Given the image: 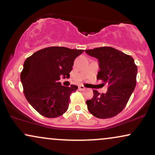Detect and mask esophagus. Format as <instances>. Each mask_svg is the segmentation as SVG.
<instances>
[{
	"label": "esophagus",
	"instance_id": "obj_1",
	"mask_svg": "<svg viewBox=\"0 0 155 155\" xmlns=\"http://www.w3.org/2000/svg\"><path fill=\"white\" fill-rule=\"evenodd\" d=\"M79 89L80 90H85V89H86V88L84 87L83 85H80L79 87Z\"/></svg>",
	"mask_w": 155,
	"mask_h": 155
}]
</instances>
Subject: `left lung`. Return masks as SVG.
Returning <instances> with one entry per match:
<instances>
[{
    "mask_svg": "<svg viewBox=\"0 0 155 155\" xmlns=\"http://www.w3.org/2000/svg\"><path fill=\"white\" fill-rule=\"evenodd\" d=\"M85 52L99 61L97 79L102 80L103 85H108L105 94L93 90V98L86 101L88 110L97 118L116 116L126 107L136 87L137 66L132 56L112 47H99Z\"/></svg>",
    "mask_w": 155,
    "mask_h": 155,
    "instance_id": "8db88e82",
    "label": "left lung"
}]
</instances>
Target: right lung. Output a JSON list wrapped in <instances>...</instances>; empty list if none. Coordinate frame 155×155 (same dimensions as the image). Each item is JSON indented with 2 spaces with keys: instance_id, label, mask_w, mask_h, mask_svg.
<instances>
[{
  "instance_id": "obj_1",
  "label": "right lung",
  "mask_w": 155,
  "mask_h": 155,
  "mask_svg": "<svg viewBox=\"0 0 155 155\" xmlns=\"http://www.w3.org/2000/svg\"><path fill=\"white\" fill-rule=\"evenodd\" d=\"M84 50L52 46L27 58L21 73L25 99L38 112L48 118L60 117L67 110L70 94L78 87L62 86L59 80L69 78L75 58Z\"/></svg>"
}]
</instances>
